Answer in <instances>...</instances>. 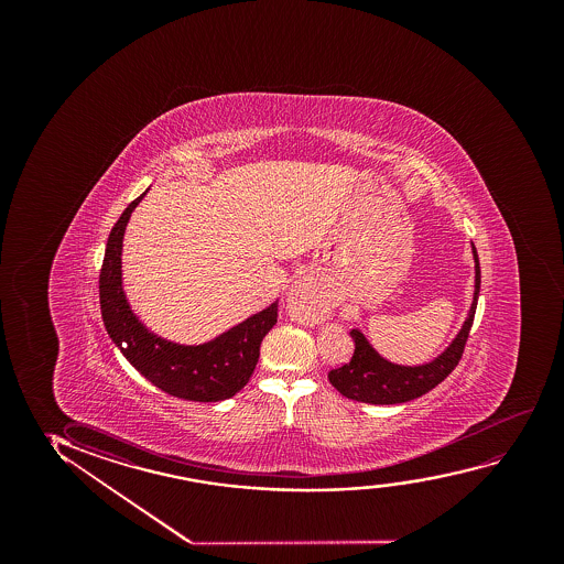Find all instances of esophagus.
<instances>
[{
	"label": "esophagus",
	"instance_id": "34e87169",
	"mask_svg": "<svg viewBox=\"0 0 564 564\" xmlns=\"http://www.w3.org/2000/svg\"><path fill=\"white\" fill-rule=\"evenodd\" d=\"M293 293L302 296L304 301H308L310 308H316V296H314V293L310 291V286L306 281H299V283L293 286Z\"/></svg>",
	"mask_w": 564,
	"mask_h": 564
}]
</instances>
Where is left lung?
Instances as JSON below:
<instances>
[{"label":"left lung","mask_w":564,"mask_h":564,"mask_svg":"<svg viewBox=\"0 0 564 564\" xmlns=\"http://www.w3.org/2000/svg\"><path fill=\"white\" fill-rule=\"evenodd\" d=\"M471 252L476 262L474 302L463 329L448 345L447 350L441 352L432 362L422 364V366H399L379 356L362 333L352 329L350 337L355 340V355L350 358V362L343 364L340 368H335L327 376L332 386L343 397L352 401L370 402V404L409 402L432 391L433 387L440 386L441 381L455 370L458 360L463 358L464 347L470 335L474 314L478 306L479 283H481L478 252L474 245H471Z\"/></svg>","instance_id":"left-lung-1"}]
</instances>
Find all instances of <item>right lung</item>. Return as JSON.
<instances>
[{
    "mask_svg": "<svg viewBox=\"0 0 564 564\" xmlns=\"http://www.w3.org/2000/svg\"><path fill=\"white\" fill-rule=\"evenodd\" d=\"M144 194L127 206L109 232L100 271L101 319L124 358L158 389L185 401H225L239 393L254 373L263 337L278 324V302L196 347L148 332L132 314L121 279L124 227Z\"/></svg>",
    "mask_w": 564,
    "mask_h": 564,
    "instance_id": "1",
    "label": "right lung"
}]
</instances>
